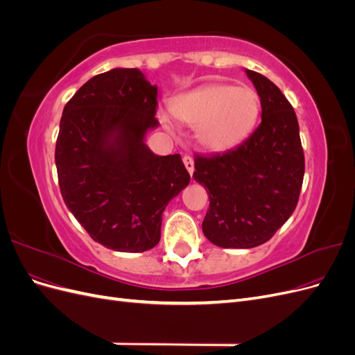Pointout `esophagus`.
<instances>
[{
	"mask_svg": "<svg viewBox=\"0 0 355 355\" xmlns=\"http://www.w3.org/2000/svg\"><path fill=\"white\" fill-rule=\"evenodd\" d=\"M184 164H185L187 170L189 171V175L194 173V159H192L189 155L184 157Z\"/></svg>",
	"mask_w": 355,
	"mask_h": 355,
	"instance_id": "34e87169",
	"label": "esophagus"
}]
</instances>
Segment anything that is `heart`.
<instances>
[{
  "mask_svg": "<svg viewBox=\"0 0 355 355\" xmlns=\"http://www.w3.org/2000/svg\"><path fill=\"white\" fill-rule=\"evenodd\" d=\"M176 120L196 128L197 142L207 151L225 153L249 136L261 112L259 96L249 87L207 84L179 94L170 105ZM159 120L173 133V124L164 115Z\"/></svg>",
  "mask_w": 355,
  "mask_h": 355,
  "instance_id": "b5f03b06",
  "label": "heart"
}]
</instances>
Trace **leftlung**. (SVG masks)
I'll list each match as a JSON object with an SVG mask.
<instances>
[{
    "label": "left lung",
    "mask_w": 355,
    "mask_h": 355,
    "mask_svg": "<svg viewBox=\"0 0 355 355\" xmlns=\"http://www.w3.org/2000/svg\"><path fill=\"white\" fill-rule=\"evenodd\" d=\"M244 71L261 98L262 123L237 148L197 155L192 175L210 198L202 232L223 249H252L270 240L295 211L305 173L292 105L272 81Z\"/></svg>",
    "instance_id": "1"
}]
</instances>
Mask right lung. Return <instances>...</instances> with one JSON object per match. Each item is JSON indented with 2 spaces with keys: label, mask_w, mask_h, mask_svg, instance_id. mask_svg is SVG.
I'll list each match as a JSON object with an SVG mask.
<instances>
[{
  "label": "right lung",
  "mask_w": 355,
  "mask_h": 355,
  "mask_svg": "<svg viewBox=\"0 0 355 355\" xmlns=\"http://www.w3.org/2000/svg\"><path fill=\"white\" fill-rule=\"evenodd\" d=\"M157 85L137 68L90 78L65 105L55 161L63 201L90 237L115 252L153 249L163 211L191 176L179 154L145 144L155 120Z\"/></svg>",
  "instance_id": "1"
}]
</instances>
